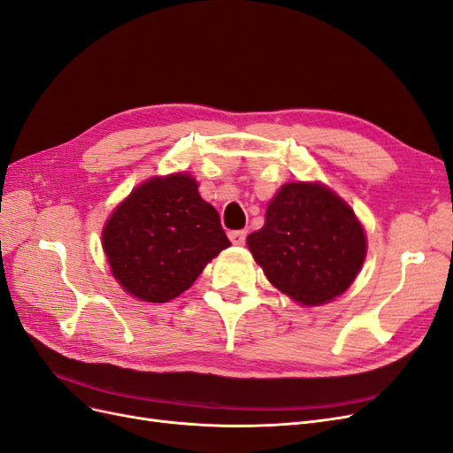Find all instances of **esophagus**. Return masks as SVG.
Returning <instances> with one entry per match:
<instances>
[{"mask_svg":"<svg viewBox=\"0 0 453 453\" xmlns=\"http://www.w3.org/2000/svg\"><path fill=\"white\" fill-rule=\"evenodd\" d=\"M228 238L234 245H243L245 238H247V232L245 230H232V232H228Z\"/></svg>","mask_w":453,"mask_h":453,"instance_id":"1","label":"esophagus"}]
</instances>
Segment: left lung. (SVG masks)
<instances>
[{"mask_svg":"<svg viewBox=\"0 0 453 453\" xmlns=\"http://www.w3.org/2000/svg\"><path fill=\"white\" fill-rule=\"evenodd\" d=\"M247 245L267 280L303 304L346 292L366 257L365 230L351 208L319 184H286L265 225Z\"/></svg>","mask_w":453,"mask_h":453,"instance_id":"8db88e82","label":"left lung"}]
</instances>
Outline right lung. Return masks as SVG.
Wrapping results in <instances>:
<instances>
[{
  "label": "right lung",
  "mask_w": 453,
  "mask_h": 453,
  "mask_svg": "<svg viewBox=\"0 0 453 453\" xmlns=\"http://www.w3.org/2000/svg\"><path fill=\"white\" fill-rule=\"evenodd\" d=\"M196 188L188 174L152 178L110 217L104 250L128 294L165 303L188 289L230 245L219 213Z\"/></svg>",
  "instance_id": "right-lung-1"
}]
</instances>
